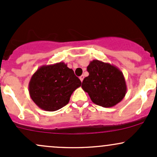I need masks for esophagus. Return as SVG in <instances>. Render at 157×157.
<instances>
[{"instance_id":"obj_1","label":"esophagus","mask_w":157,"mask_h":157,"mask_svg":"<svg viewBox=\"0 0 157 157\" xmlns=\"http://www.w3.org/2000/svg\"><path fill=\"white\" fill-rule=\"evenodd\" d=\"M83 79H84V76H83V75H81V76L80 77V80H81V82H82Z\"/></svg>"}]
</instances>
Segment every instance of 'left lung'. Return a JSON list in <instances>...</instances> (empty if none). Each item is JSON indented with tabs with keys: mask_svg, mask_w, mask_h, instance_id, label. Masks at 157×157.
<instances>
[{
	"mask_svg": "<svg viewBox=\"0 0 157 157\" xmlns=\"http://www.w3.org/2000/svg\"><path fill=\"white\" fill-rule=\"evenodd\" d=\"M89 73L82 82V89L96 105L110 108L121 102L127 92L123 74L117 66L98 60L90 62Z\"/></svg>",
	"mask_w": 157,
	"mask_h": 157,
	"instance_id": "8db88e82",
	"label": "left lung"
}]
</instances>
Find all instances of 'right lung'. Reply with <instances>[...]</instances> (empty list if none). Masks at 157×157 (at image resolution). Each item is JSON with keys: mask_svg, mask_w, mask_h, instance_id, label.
Masks as SVG:
<instances>
[{"mask_svg": "<svg viewBox=\"0 0 157 157\" xmlns=\"http://www.w3.org/2000/svg\"><path fill=\"white\" fill-rule=\"evenodd\" d=\"M81 83L73 70L60 62L40 66L31 77L29 92L40 109L55 111L67 105Z\"/></svg>", "mask_w": 157, "mask_h": 157, "instance_id": "add662e5", "label": "right lung"}]
</instances>
